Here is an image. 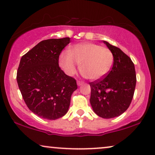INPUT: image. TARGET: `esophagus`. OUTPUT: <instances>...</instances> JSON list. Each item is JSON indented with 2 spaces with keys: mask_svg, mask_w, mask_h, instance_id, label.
Instances as JSON below:
<instances>
[{
  "mask_svg": "<svg viewBox=\"0 0 155 155\" xmlns=\"http://www.w3.org/2000/svg\"><path fill=\"white\" fill-rule=\"evenodd\" d=\"M83 84H84L83 81H77V85L79 86H81Z\"/></svg>",
  "mask_w": 155,
  "mask_h": 155,
  "instance_id": "34e87169",
  "label": "esophagus"
}]
</instances>
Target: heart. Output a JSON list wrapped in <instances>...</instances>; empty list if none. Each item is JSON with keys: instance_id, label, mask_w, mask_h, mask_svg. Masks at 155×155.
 I'll list each match as a JSON object with an SVG mask.
<instances>
[{"instance_id": "obj_1", "label": "heart", "mask_w": 155, "mask_h": 155, "mask_svg": "<svg viewBox=\"0 0 155 155\" xmlns=\"http://www.w3.org/2000/svg\"><path fill=\"white\" fill-rule=\"evenodd\" d=\"M113 57L106 47L94 43H80L62 52L59 63L67 75L73 76L79 64L81 73L91 80H98L106 75L113 64Z\"/></svg>"}]
</instances>
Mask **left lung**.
<instances>
[{"label":"left lung","mask_w":155,"mask_h":155,"mask_svg":"<svg viewBox=\"0 0 155 155\" xmlns=\"http://www.w3.org/2000/svg\"><path fill=\"white\" fill-rule=\"evenodd\" d=\"M104 43L113 56L112 69L106 77L89 83L90 103L94 113L104 118H113L128 108L136 85L135 65L118 47Z\"/></svg>","instance_id":"left-lung-1"}]
</instances>
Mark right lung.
I'll return each instance as SVG.
<instances>
[{"label":"right lung","instance_id":"1","mask_svg":"<svg viewBox=\"0 0 155 155\" xmlns=\"http://www.w3.org/2000/svg\"><path fill=\"white\" fill-rule=\"evenodd\" d=\"M69 38L39 42L22 57L17 82L28 108L38 116L56 120L67 113L76 81L59 67V57Z\"/></svg>","mask_w":155,"mask_h":155}]
</instances>
